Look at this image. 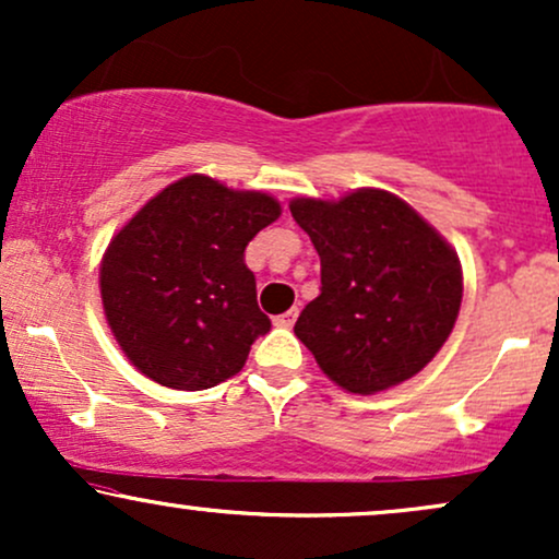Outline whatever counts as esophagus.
<instances>
[{"mask_svg":"<svg viewBox=\"0 0 559 559\" xmlns=\"http://www.w3.org/2000/svg\"><path fill=\"white\" fill-rule=\"evenodd\" d=\"M297 316H299V310H297V307H292V310H286L284 316H278V318H275L273 323L278 325V329H292V325H294V320H297Z\"/></svg>","mask_w":559,"mask_h":559,"instance_id":"1","label":"esophagus"}]
</instances>
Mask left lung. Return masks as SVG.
<instances>
[{"instance_id": "1", "label": "left lung", "mask_w": 559, "mask_h": 559, "mask_svg": "<svg viewBox=\"0 0 559 559\" xmlns=\"http://www.w3.org/2000/svg\"><path fill=\"white\" fill-rule=\"evenodd\" d=\"M294 221L320 254V294L294 333L349 394L418 376L444 346L463 301L457 252L426 217L383 189L297 197Z\"/></svg>"}]
</instances>
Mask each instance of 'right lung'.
I'll list each match as a JSON object with an SVG mask.
<instances>
[{
	"instance_id": "add662e5",
	"label": "right lung",
	"mask_w": 559,
	"mask_h": 559,
	"mask_svg": "<svg viewBox=\"0 0 559 559\" xmlns=\"http://www.w3.org/2000/svg\"><path fill=\"white\" fill-rule=\"evenodd\" d=\"M281 217L265 191L191 173L165 186L107 243L99 294L115 342L168 389H213L271 331L243 249Z\"/></svg>"
}]
</instances>
